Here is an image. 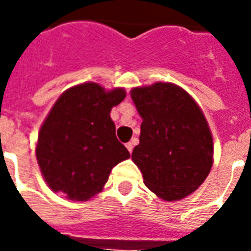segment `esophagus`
Returning <instances> with one entry per match:
<instances>
[{
    "mask_svg": "<svg viewBox=\"0 0 251 251\" xmlns=\"http://www.w3.org/2000/svg\"><path fill=\"white\" fill-rule=\"evenodd\" d=\"M126 148H127L129 153H131L133 152V148H134V144H133V142H127V144H126Z\"/></svg>",
    "mask_w": 251,
    "mask_h": 251,
    "instance_id": "obj_1",
    "label": "esophagus"
}]
</instances>
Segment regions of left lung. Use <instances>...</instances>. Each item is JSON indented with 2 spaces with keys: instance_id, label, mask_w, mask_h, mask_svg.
I'll use <instances>...</instances> for the list:
<instances>
[{
  "instance_id": "8db88e82",
  "label": "left lung",
  "mask_w": 251,
  "mask_h": 251,
  "mask_svg": "<svg viewBox=\"0 0 251 251\" xmlns=\"http://www.w3.org/2000/svg\"><path fill=\"white\" fill-rule=\"evenodd\" d=\"M130 97L142 118L131 158L145 185L167 201L195 192L210 174L214 154L198 103L181 87L163 82L133 88Z\"/></svg>"
}]
</instances>
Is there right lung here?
I'll use <instances>...</instances> for the list:
<instances>
[{
    "instance_id": "1",
    "label": "right lung",
    "mask_w": 251,
    "mask_h": 251,
    "mask_svg": "<svg viewBox=\"0 0 251 251\" xmlns=\"http://www.w3.org/2000/svg\"><path fill=\"white\" fill-rule=\"evenodd\" d=\"M125 97L124 88L106 91L88 82L68 88L55 102L36 145L41 175L53 192L88 200L102 191L113 167L130 157L110 118Z\"/></svg>"
}]
</instances>
